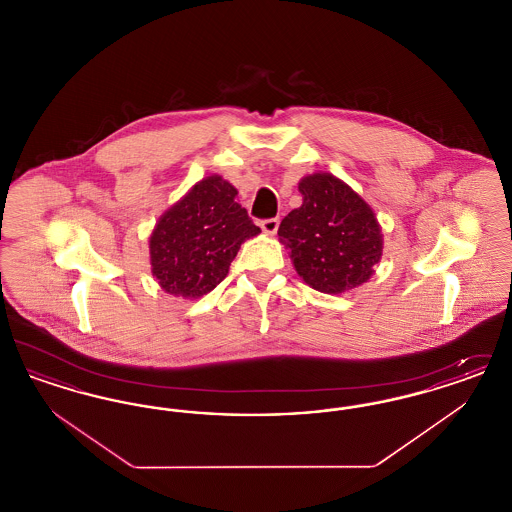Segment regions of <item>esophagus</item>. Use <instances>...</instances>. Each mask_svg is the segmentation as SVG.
<instances>
[{
    "label": "esophagus",
    "instance_id": "esophagus-1",
    "mask_svg": "<svg viewBox=\"0 0 512 512\" xmlns=\"http://www.w3.org/2000/svg\"><path fill=\"white\" fill-rule=\"evenodd\" d=\"M278 226H280V219H278V217L261 220V228H263V232H267V234H276Z\"/></svg>",
    "mask_w": 512,
    "mask_h": 512
}]
</instances>
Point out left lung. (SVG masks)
I'll return each instance as SVG.
<instances>
[{"label":"left lung","instance_id":"8db88e82","mask_svg":"<svg viewBox=\"0 0 512 512\" xmlns=\"http://www.w3.org/2000/svg\"><path fill=\"white\" fill-rule=\"evenodd\" d=\"M299 192L303 205L278 228L297 274L318 292L361 286L382 257V234L372 209L328 172L305 176Z\"/></svg>","mask_w":512,"mask_h":512}]
</instances>
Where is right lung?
<instances>
[{
    "mask_svg": "<svg viewBox=\"0 0 512 512\" xmlns=\"http://www.w3.org/2000/svg\"><path fill=\"white\" fill-rule=\"evenodd\" d=\"M259 232L236 188L209 176L157 222L149 238L153 276L165 292L201 297L219 286L240 245Z\"/></svg>",
    "mask_w": 512,
    "mask_h": 512,
    "instance_id": "obj_1",
    "label": "right lung"
}]
</instances>
